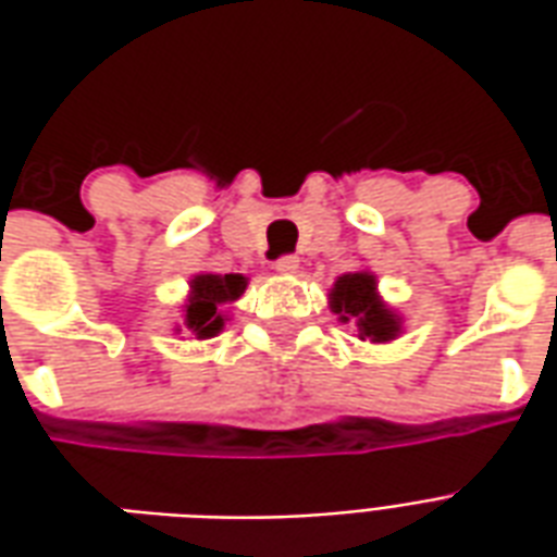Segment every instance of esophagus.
Segmentation results:
<instances>
[{
  "label": "esophagus",
  "instance_id": "obj_1",
  "mask_svg": "<svg viewBox=\"0 0 557 557\" xmlns=\"http://www.w3.org/2000/svg\"><path fill=\"white\" fill-rule=\"evenodd\" d=\"M298 262H301L298 256H280L277 262H274V271H280V274H295V271H298Z\"/></svg>",
  "mask_w": 557,
  "mask_h": 557
}]
</instances>
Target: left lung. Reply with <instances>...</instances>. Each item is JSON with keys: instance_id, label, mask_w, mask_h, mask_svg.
Wrapping results in <instances>:
<instances>
[{"instance_id": "1", "label": "left lung", "mask_w": 557, "mask_h": 557, "mask_svg": "<svg viewBox=\"0 0 557 557\" xmlns=\"http://www.w3.org/2000/svg\"><path fill=\"white\" fill-rule=\"evenodd\" d=\"M331 307L339 313L343 322L355 319L361 339H373V343H387L399 334V322L385 304L375 295L373 274H346L334 283L331 292Z\"/></svg>"}]
</instances>
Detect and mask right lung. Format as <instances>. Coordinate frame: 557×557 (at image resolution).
Masks as SVG:
<instances>
[{"label":"right lung","mask_w":557,"mask_h":557,"mask_svg":"<svg viewBox=\"0 0 557 557\" xmlns=\"http://www.w3.org/2000/svg\"><path fill=\"white\" fill-rule=\"evenodd\" d=\"M247 280L242 274H199L194 280V298L187 304V327L196 337H214L223 327L220 307L242 298Z\"/></svg>","instance_id":"right-lung-1"}]
</instances>
